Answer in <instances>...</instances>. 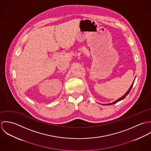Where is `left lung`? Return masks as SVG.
<instances>
[{
    "instance_id": "left-lung-1",
    "label": "left lung",
    "mask_w": 151,
    "mask_h": 151,
    "mask_svg": "<svg viewBox=\"0 0 151 151\" xmlns=\"http://www.w3.org/2000/svg\"><path fill=\"white\" fill-rule=\"evenodd\" d=\"M134 81L133 82V83L132 84V85L131 86H130V88H129V89L128 90V91L122 96V97H121L120 98H119V99H117V101H114V102H112V103H111V104H104V105H113V104H116L117 102H119V101H122V100H123V99H124L125 98H126V96L129 94V92H130V91H131V88H132V87L133 86V84H134Z\"/></svg>"
}]
</instances>
